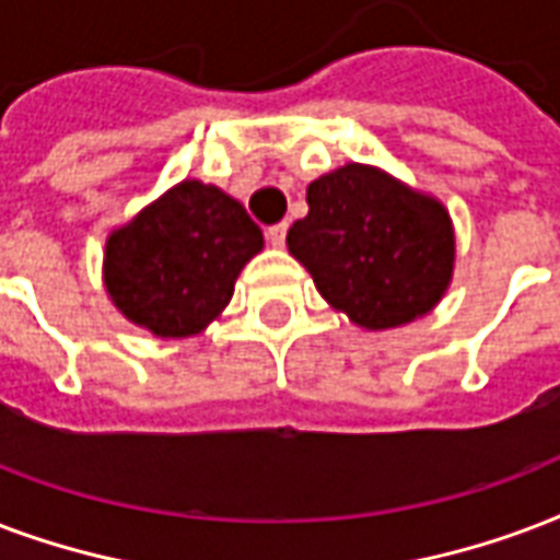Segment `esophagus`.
<instances>
[{"instance_id": "34e87169", "label": "esophagus", "mask_w": 560, "mask_h": 560, "mask_svg": "<svg viewBox=\"0 0 560 560\" xmlns=\"http://www.w3.org/2000/svg\"><path fill=\"white\" fill-rule=\"evenodd\" d=\"M284 237H288V223H279V225H270L267 229V241L272 243V246H284Z\"/></svg>"}]
</instances>
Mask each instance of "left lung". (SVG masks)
Wrapping results in <instances>:
<instances>
[{"label": "left lung", "mask_w": 560, "mask_h": 560, "mask_svg": "<svg viewBox=\"0 0 560 560\" xmlns=\"http://www.w3.org/2000/svg\"><path fill=\"white\" fill-rule=\"evenodd\" d=\"M288 249L319 296L370 331L429 314L455 267L450 211L366 164L311 182L308 217L290 225Z\"/></svg>", "instance_id": "8db88e82"}]
</instances>
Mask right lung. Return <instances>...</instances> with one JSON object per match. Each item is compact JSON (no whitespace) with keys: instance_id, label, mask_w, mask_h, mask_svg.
Masks as SVG:
<instances>
[{"instance_id":"add662e5","label":"right lung","mask_w":560,"mask_h":560,"mask_svg":"<svg viewBox=\"0 0 560 560\" xmlns=\"http://www.w3.org/2000/svg\"><path fill=\"white\" fill-rule=\"evenodd\" d=\"M264 234L237 199L185 178L105 243V290L155 337H190L223 314Z\"/></svg>"}]
</instances>
